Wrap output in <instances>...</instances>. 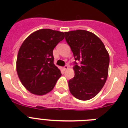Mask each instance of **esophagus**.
<instances>
[{"label": "esophagus", "mask_w": 128, "mask_h": 128, "mask_svg": "<svg viewBox=\"0 0 128 128\" xmlns=\"http://www.w3.org/2000/svg\"><path fill=\"white\" fill-rule=\"evenodd\" d=\"M68 68H69V66H68V65H66V66H65L64 67V70H67L68 69Z\"/></svg>", "instance_id": "34e87169"}]
</instances>
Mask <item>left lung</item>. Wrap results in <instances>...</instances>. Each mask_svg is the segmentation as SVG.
Segmentation results:
<instances>
[{"mask_svg":"<svg viewBox=\"0 0 128 128\" xmlns=\"http://www.w3.org/2000/svg\"><path fill=\"white\" fill-rule=\"evenodd\" d=\"M75 60V76L68 81L74 97L82 100L93 98L103 88L108 74L110 58L103 42L96 35L86 30L64 32Z\"/></svg>","mask_w":128,"mask_h":128,"instance_id":"8db88e82","label":"left lung"}]
</instances>
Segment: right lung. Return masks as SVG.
<instances>
[{"instance_id":"1","label":"right lung","mask_w":128,"mask_h":128,"mask_svg":"<svg viewBox=\"0 0 128 128\" xmlns=\"http://www.w3.org/2000/svg\"><path fill=\"white\" fill-rule=\"evenodd\" d=\"M64 39L63 32L41 29L29 35L21 45L16 71L23 86L32 94L49 93L61 76L54 64L52 50Z\"/></svg>"}]
</instances>
